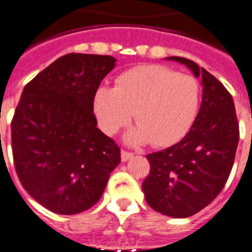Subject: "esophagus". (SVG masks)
I'll use <instances>...</instances> for the list:
<instances>
[{
    "label": "esophagus",
    "instance_id": "1",
    "mask_svg": "<svg viewBox=\"0 0 252 252\" xmlns=\"http://www.w3.org/2000/svg\"><path fill=\"white\" fill-rule=\"evenodd\" d=\"M132 153H131V152H127V151H121V159H122V162H126V161H128V159L131 158V157H132Z\"/></svg>",
    "mask_w": 252,
    "mask_h": 252
}]
</instances>
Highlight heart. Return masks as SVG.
<instances>
[{"mask_svg": "<svg viewBox=\"0 0 252 252\" xmlns=\"http://www.w3.org/2000/svg\"><path fill=\"white\" fill-rule=\"evenodd\" d=\"M198 81L166 65L147 64L117 77L114 87H97L94 112L100 128L116 134L134 113L138 124L126 134L131 144L168 147L192 127L199 108Z\"/></svg>", "mask_w": 252, "mask_h": 252, "instance_id": "heart-1", "label": "heart"}]
</instances>
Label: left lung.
I'll return each instance as SVG.
<instances>
[{
    "mask_svg": "<svg viewBox=\"0 0 252 252\" xmlns=\"http://www.w3.org/2000/svg\"><path fill=\"white\" fill-rule=\"evenodd\" d=\"M202 82V103L188 134L163 151L147 155L151 172L143 192L152 209L172 218H188L218 197L233 167L240 128L232 95L194 62L170 56Z\"/></svg>",
    "mask_w": 252,
    "mask_h": 252,
    "instance_id": "left-lung-1",
    "label": "left lung"
}]
</instances>
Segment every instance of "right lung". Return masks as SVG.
Here are the masks:
<instances>
[{"instance_id": "add662e5", "label": "right lung", "mask_w": 252, "mask_h": 252, "mask_svg": "<svg viewBox=\"0 0 252 252\" xmlns=\"http://www.w3.org/2000/svg\"><path fill=\"white\" fill-rule=\"evenodd\" d=\"M114 66L113 56L66 54L23 90L11 122L15 170L31 197L53 213L93 207L121 162L94 114L95 91Z\"/></svg>"}]
</instances>
